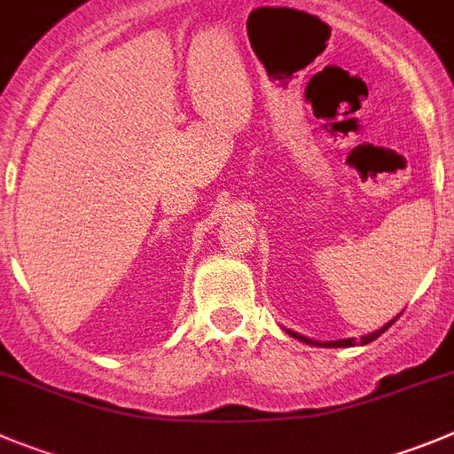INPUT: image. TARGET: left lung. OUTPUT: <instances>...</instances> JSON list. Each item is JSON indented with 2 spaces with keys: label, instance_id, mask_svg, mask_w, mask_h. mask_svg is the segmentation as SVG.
I'll return each mask as SVG.
<instances>
[{
  "label": "left lung",
  "instance_id": "obj_1",
  "mask_svg": "<svg viewBox=\"0 0 454 454\" xmlns=\"http://www.w3.org/2000/svg\"><path fill=\"white\" fill-rule=\"evenodd\" d=\"M396 319H398V317H396ZM396 319H392V322H389L387 326H382L380 331L369 333V335H364V338L360 340V342H363V344H369V342H373V340H376V338H380L382 333L387 331V328L392 326V324L396 322ZM288 333H290V335H293V338L301 340V342H306V344H317V347H333V348H335V347H353V344H356V340H353V338H348V340H338V342H324V344H319V342H313V340H306V338H303V335H297V333H293V331H288Z\"/></svg>",
  "mask_w": 454,
  "mask_h": 454
}]
</instances>
